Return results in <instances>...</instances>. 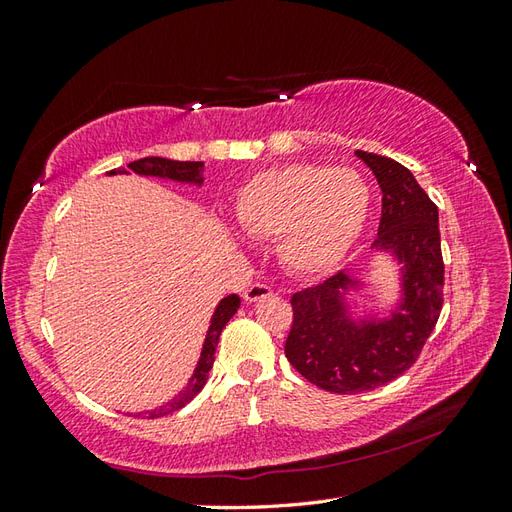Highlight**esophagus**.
I'll list each match as a JSON object with an SVG mask.
<instances>
[{
    "label": "esophagus",
    "instance_id": "34e87169",
    "mask_svg": "<svg viewBox=\"0 0 512 512\" xmlns=\"http://www.w3.org/2000/svg\"><path fill=\"white\" fill-rule=\"evenodd\" d=\"M270 295H273V290H270L266 284H253V286L246 288L244 299L248 303H255V301H262V299H266Z\"/></svg>",
    "mask_w": 512,
    "mask_h": 512
}]
</instances>
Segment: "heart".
Here are the masks:
<instances>
[{
	"mask_svg": "<svg viewBox=\"0 0 512 512\" xmlns=\"http://www.w3.org/2000/svg\"><path fill=\"white\" fill-rule=\"evenodd\" d=\"M372 189L354 169L295 162L266 169L239 187L235 224L255 239H275L290 273L317 277L339 266L363 235Z\"/></svg>",
	"mask_w": 512,
	"mask_h": 512,
	"instance_id": "1",
	"label": "heart"
}]
</instances>
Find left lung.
Returning a JSON list of instances; mask_svg holds the SVG:
<instances>
[{
    "label": "left lung",
    "mask_w": 512,
    "mask_h": 512,
    "mask_svg": "<svg viewBox=\"0 0 512 512\" xmlns=\"http://www.w3.org/2000/svg\"><path fill=\"white\" fill-rule=\"evenodd\" d=\"M354 154L372 169L383 191L372 246L400 264L398 299L385 310L365 306L367 297L360 292L372 284L350 273H336L292 295L288 361L312 385L332 394L369 391L405 374L442 310L438 206L400 162L367 151Z\"/></svg>",
    "instance_id": "left-lung-1"
}]
</instances>
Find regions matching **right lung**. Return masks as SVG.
<instances>
[{"instance_id":"right-lung-1","label":"right lung","mask_w":512,"mask_h":512,"mask_svg":"<svg viewBox=\"0 0 512 512\" xmlns=\"http://www.w3.org/2000/svg\"><path fill=\"white\" fill-rule=\"evenodd\" d=\"M129 171L138 173V176H151V178H160V180H171V182H178V184H191V187H202V171H204V162H180V160H169V158H158V156H149V158H140L129 162ZM127 169H112L107 171V176H127L129 173ZM239 299L237 295H228L224 297L220 303H217V308L211 317V325L209 330H206V339L202 343V352L198 358V365H195L193 374L189 378L187 387H184L180 394L165 402V405H160L158 409H151L145 413H136L140 418H160V416H167V413H173L182 409L187 402H191L195 396L200 394L202 387L206 385V380H209V372L213 367L215 361V350H217V343H220V334L224 330V325L231 321L233 314L237 312Z\"/></svg>"}]
</instances>
